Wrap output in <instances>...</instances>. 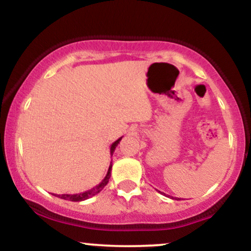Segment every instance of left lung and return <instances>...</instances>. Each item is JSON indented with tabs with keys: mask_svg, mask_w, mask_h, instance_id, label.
Here are the masks:
<instances>
[{
	"mask_svg": "<svg viewBox=\"0 0 251 251\" xmlns=\"http://www.w3.org/2000/svg\"><path fill=\"white\" fill-rule=\"evenodd\" d=\"M172 198H174V197H172Z\"/></svg>",
	"mask_w": 251,
	"mask_h": 251,
	"instance_id": "1",
	"label": "left lung"
}]
</instances>
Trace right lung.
I'll list each match as a JSON object with an SVG mask.
<instances>
[{
	"label": "right lung",
	"mask_w": 251,
	"mask_h": 251,
	"mask_svg": "<svg viewBox=\"0 0 251 251\" xmlns=\"http://www.w3.org/2000/svg\"><path fill=\"white\" fill-rule=\"evenodd\" d=\"M123 137H120L119 139H117L116 142H114L113 144L111 145V149H109V153H111V155L113 154L114 150H116V148L118 146V144L120 143V140H122ZM111 170H112V163L109 164V168H108V171L107 174H106L105 178L100 181L99 184H98L97 186H94V188H92L91 190H87V191L85 192H80V194H73V195H70V194H65V195H57V197L59 198H62V200H66V201H85V200H88V198L93 197V196H96L99 194L101 190L105 188L106 185H107L109 178H111ZM56 196V195H54Z\"/></svg>",
	"instance_id": "obj_1"
}]
</instances>
